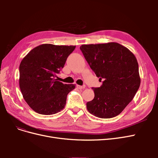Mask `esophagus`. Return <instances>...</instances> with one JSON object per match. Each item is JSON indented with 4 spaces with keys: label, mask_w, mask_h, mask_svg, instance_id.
<instances>
[{
    "label": "esophagus",
    "mask_w": 158,
    "mask_h": 158,
    "mask_svg": "<svg viewBox=\"0 0 158 158\" xmlns=\"http://www.w3.org/2000/svg\"><path fill=\"white\" fill-rule=\"evenodd\" d=\"M76 87H77V88H78V89H84L85 88V85H76Z\"/></svg>",
    "instance_id": "1"
}]
</instances>
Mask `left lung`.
I'll return each instance as SVG.
<instances>
[{
	"label": "left lung",
	"mask_w": 158,
	"mask_h": 158,
	"mask_svg": "<svg viewBox=\"0 0 158 158\" xmlns=\"http://www.w3.org/2000/svg\"><path fill=\"white\" fill-rule=\"evenodd\" d=\"M80 49L102 85L92 88L95 96L86 103L93 115L109 118L117 116L135 97L140 78L135 56L117 43L82 45Z\"/></svg>",
	"instance_id": "1"
}]
</instances>
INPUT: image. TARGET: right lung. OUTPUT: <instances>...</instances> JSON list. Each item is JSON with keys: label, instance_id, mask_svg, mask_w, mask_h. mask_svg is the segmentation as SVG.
Segmentation results:
<instances>
[{"label": "right lung", "instance_id": "right-lung-1", "mask_svg": "<svg viewBox=\"0 0 158 158\" xmlns=\"http://www.w3.org/2000/svg\"><path fill=\"white\" fill-rule=\"evenodd\" d=\"M76 46L43 44L30 51L19 67V84L25 101L41 114L63 109L68 94L75 84H64L56 79Z\"/></svg>", "mask_w": 158, "mask_h": 158}]
</instances>
